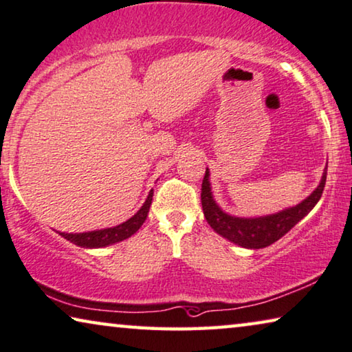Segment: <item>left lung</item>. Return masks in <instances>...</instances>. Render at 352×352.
Here are the masks:
<instances>
[{
	"instance_id": "left-lung-1",
	"label": "left lung",
	"mask_w": 352,
	"mask_h": 352,
	"mask_svg": "<svg viewBox=\"0 0 352 352\" xmlns=\"http://www.w3.org/2000/svg\"><path fill=\"white\" fill-rule=\"evenodd\" d=\"M326 175L327 167L324 169L321 182L314 188V191L297 206L287 207L281 212L272 214H265V217L242 218L226 213L218 206L213 197L212 185H210V170L207 169L202 180L201 191L204 217H206L210 228L221 237L228 239L229 242L248 250L265 248V246L275 243L283 235L289 232L300 219L311 212L322 196L324 186H326Z\"/></svg>"
}]
</instances>
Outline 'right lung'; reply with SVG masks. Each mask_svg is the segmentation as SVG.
<instances>
[{
    "label": "right lung",
    "mask_w": 352,
    "mask_h": 352,
    "mask_svg": "<svg viewBox=\"0 0 352 352\" xmlns=\"http://www.w3.org/2000/svg\"><path fill=\"white\" fill-rule=\"evenodd\" d=\"M151 199H153V190L148 192V196H146L144 206L139 208V212L133 214L129 219H126L124 223L118 224V226L88 230V232H77V234L58 232V234L66 240H69L71 243L82 246V248H104V246L123 242V240L129 239L131 235L138 232L140 226L144 224L151 206Z\"/></svg>",
    "instance_id": "1"
}]
</instances>
